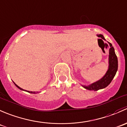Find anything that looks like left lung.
Segmentation results:
<instances>
[{
    "label": "left lung",
    "mask_w": 127,
    "mask_h": 127,
    "mask_svg": "<svg viewBox=\"0 0 127 127\" xmlns=\"http://www.w3.org/2000/svg\"><path fill=\"white\" fill-rule=\"evenodd\" d=\"M97 36L106 41V39L104 38L102 34H97ZM101 39H99L98 40H102ZM108 43L110 46V49H109V66H108L106 74L103 76V77L98 81L87 85V86L81 85L84 88L86 89V90H90V91H97L99 90L105 88L111 83L112 80H113L115 74H116L118 69L117 57L116 54L115 53V50H114V48L112 44L109 42H108Z\"/></svg>",
    "instance_id": "left-lung-1"
}]
</instances>
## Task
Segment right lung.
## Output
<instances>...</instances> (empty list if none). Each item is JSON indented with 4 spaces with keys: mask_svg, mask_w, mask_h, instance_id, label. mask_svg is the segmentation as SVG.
Segmentation results:
<instances>
[{
    "mask_svg": "<svg viewBox=\"0 0 127 127\" xmlns=\"http://www.w3.org/2000/svg\"><path fill=\"white\" fill-rule=\"evenodd\" d=\"M13 83L15 84V86H17V88H18V89H20V90H21V91H26V92H28V93H31V94H37V93H38V91H26V90H23V89H22V88H21L20 87H19V86H18V85H16L15 83L14 82H13Z\"/></svg>",
    "mask_w": 127,
    "mask_h": 127,
    "instance_id": "right-lung-1",
    "label": "right lung"
}]
</instances>
